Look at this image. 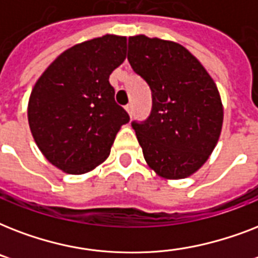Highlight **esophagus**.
I'll list each match as a JSON object with an SVG mask.
<instances>
[{
    "label": "esophagus",
    "instance_id": "esophagus-1",
    "mask_svg": "<svg viewBox=\"0 0 258 258\" xmlns=\"http://www.w3.org/2000/svg\"><path fill=\"white\" fill-rule=\"evenodd\" d=\"M125 111H127L130 116H131V115H133V104H127V105H125Z\"/></svg>",
    "mask_w": 258,
    "mask_h": 258
}]
</instances>
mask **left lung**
<instances>
[{
    "instance_id": "obj_1",
    "label": "left lung",
    "mask_w": 258,
    "mask_h": 258,
    "mask_svg": "<svg viewBox=\"0 0 258 258\" xmlns=\"http://www.w3.org/2000/svg\"><path fill=\"white\" fill-rule=\"evenodd\" d=\"M130 64L153 93V109L133 128L147 165L165 179H182L204 166L220 139L224 107L204 66L178 42L128 37Z\"/></svg>"
}]
</instances>
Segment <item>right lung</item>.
Here are the masks:
<instances>
[{
  "mask_svg": "<svg viewBox=\"0 0 258 258\" xmlns=\"http://www.w3.org/2000/svg\"><path fill=\"white\" fill-rule=\"evenodd\" d=\"M127 38L104 34L64 50L38 78L28 103L36 145L53 166L86 174L108 158L130 121L115 101L109 75L125 58Z\"/></svg>",
  "mask_w": 258,
  "mask_h": 258,
  "instance_id": "1",
  "label": "right lung"
}]
</instances>
